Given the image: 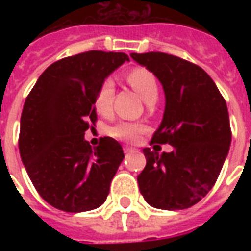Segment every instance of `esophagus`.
<instances>
[{
  "mask_svg": "<svg viewBox=\"0 0 251 251\" xmlns=\"http://www.w3.org/2000/svg\"><path fill=\"white\" fill-rule=\"evenodd\" d=\"M124 152H125V153L134 152V148L129 147V145H125V147H124Z\"/></svg>",
  "mask_w": 251,
  "mask_h": 251,
  "instance_id": "1",
  "label": "esophagus"
}]
</instances>
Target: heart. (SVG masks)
Returning <instances> with one entry per match:
<instances>
[{
	"mask_svg": "<svg viewBox=\"0 0 251 251\" xmlns=\"http://www.w3.org/2000/svg\"><path fill=\"white\" fill-rule=\"evenodd\" d=\"M127 83L136 91L145 103H149L152 99H157L158 87L157 80L152 72L147 68H134L127 74ZM113 97H114V82L111 79H106L99 87L95 97V109L99 114L107 115L113 107ZM147 130V126L140 122H127L122 121L111 127V136L122 140V141H136L140 134Z\"/></svg>",
	"mask_w": 251,
	"mask_h": 251,
	"instance_id": "b5f03b06",
	"label": "heart"
}]
</instances>
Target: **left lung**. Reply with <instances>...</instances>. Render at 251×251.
<instances>
[{
	"mask_svg": "<svg viewBox=\"0 0 251 251\" xmlns=\"http://www.w3.org/2000/svg\"><path fill=\"white\" fill-rule=\"evenodd\" d=\"M153 72L164 94L163 121L151 144H169L172 152L142 149L147 165L137 181L148 204L160 210L189 208L208 194L231 144L227 104L208 74L163 52L131 53Z\"/></svg>",
	"mask_w": 251,
	"mask_h": 251,
	"instance_id": "8db88e82",
	"label": "left lung"
}]
</instances>
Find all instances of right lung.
<instances>
[{
	"label": "right lung",
	"instance_id": "1",
	"mask_svg": "<svg viewBox=\"0 0 251 251\" xmlns=\"http://www.w3.org/2000/svg\"><path fill=\"white\" fill-rule=\"evenodd\" d=\"M129 56L124 52L88 51L47 68L25 99L19 149L25 169L47 203L66 212L95 210L104 203L110 183L125 157L111 137L98 147L84 140L97 121L100 84Z\"/></svg>",
	"mask_w": 251,
	"mask_h": 251
}]
</instances>
